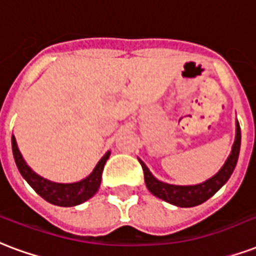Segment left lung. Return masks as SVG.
Listing matches in <instances>:
<instances>
[{"label": "left lung", "mask_w": 256, "mask_h": 256, "mask_svg": "<svg viewBox=\"0 0 256 256\" xmlns=\"http://www.w3.org/2000/svg\"><path fill=\"white\" fill-rule=\"evenodd\" d=\"M240 142H242V134H240L239 122L236 120V137H234L230 154L226 158L225 164L221 166V170L214 176H212L204 183L194 184V186H175V184H168L164 182L157 180L148 170V166L140 160L141 166H142L144 178H145V184H146L148 190L157 198L166 200L168 204H172V205L179 206V208H192V206L204 204L210 196H214L232 175L238 158H239Z\"/></svg>", "instance_id": "1"}]
</instances>
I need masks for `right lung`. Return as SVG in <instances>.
<instances>
[{
	"label": "right lung",
	"instance_id": "add662e5",
	"mask_svg": "<svg viewBox=\"0 0 256 256\" xmlns=\"http://www.w3.org/2000/svg\"><path fill=\"white\" fill-rule=\"evenodd\" d=\"M12 150L17 168L22 178L27 180L28 184L36 191L43 200H46L52 205L64 206V208L80 205L96 194L102 182L104 164L110 157V152L106 153L100 158V162L96 164L92 174L82 180L76 182V183H56V182H50L39 176L27 166V162L22 158V153L17 148L14 136H12Z\"/></svg>",
	"mask_w": 256,
	"mask_h": 256
}]
</instances>
